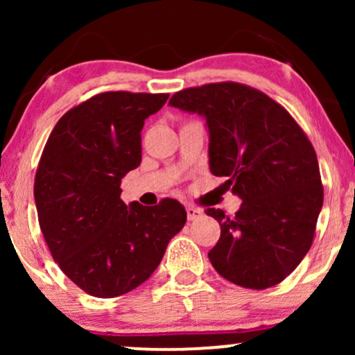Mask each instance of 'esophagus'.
Wrapping results in <instances>:
<instances>
[{
	"mask_svg": "<svg viewBox=\"0 0 355 355\" xmlns=\"http://www.w3.org/2000/svg\"><path fill=\"white\" fill-rule=\"evenodd\" d=\"M202 215V210L197 209V207H187V217L189 220H197Z\"/></svg>",
	"mask_w": 355,
	"mask_h": 355,
	"instance_id": "1",
	"label": "esophagus"
}]
</instances>
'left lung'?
Listing matches in <instances>:
<instances>
[{"label":"left lung","instance_id":"obj_1","mask_svg":"<svg viewBox=\"0 0 355 355\" xmlns=\"http://www.w3.org/2000/svg\"><path fill=\"white\" fill-rule=\"evenodd\" d=\"M168 103L205 116L210 172L242 198L235 217L205 210L222 230L211 266L240 287L280 284L311 248L324 203L311 140L282 105L235 81L182 89Z\"/></svg>","mask_w":355,"mask_h":355}]
</instances>
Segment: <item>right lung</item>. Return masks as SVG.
Masks as SVG:
<instances>
[{
    "label": "right lung",
    "mask_w": 355,
    "mask_h": 355,
    "mask_svg": "<svg viewBox=\"0 0 355 355\" xmlns=\"http://www.w3.org/2000/svg\"><path fill=\"white\" fill-rule=\"evenodd\" d=\"M166 93L105 92L68 110L53 128L35 177L40 229L53 260L100 299L144 284L183 229L173 198L144 207L120 198L121 178L141 162V128Z\"/></svg>",
    "instance_id": "add662e5"
}]
</instances>
